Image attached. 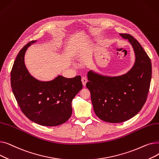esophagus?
<instances>
[{
	"mask_svg": "<svg viewBox=\"0 0 159 159\" xmlns=\"http://www.w3.org/2000/svg\"><path fill=\"white\" fill-rule=\"evenodd\" d=\"M81 80H82V84H83V86H86V82H88V80H87V79H86V78H85V77H82Z\"/></svg>",
	"mask_w": 159,
	"mask_h": 159,
	"instance_id": "esophagus-1",
	"label": "esophagus"
}]
</instances>
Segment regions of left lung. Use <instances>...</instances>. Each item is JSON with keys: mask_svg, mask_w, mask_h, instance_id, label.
<instances>
[{"mask_svg": "<svg viewBox=\"0 0 159 159\" xmlns=\"http://www.w3.org/2000/svg\"><path fill=\"white\" fill-rule=\"evenodd\" d=\"M120 35L128 39L134 49V66L126 74L119 77L102 76L90 71L86 83L96 115L110 123L126 121L141 110L152 79L151 60L143 48L131 35Z\"/></svg>", "mask_w": 159, "mask_h": 159, "instance_id": "obj_1", "label": "left lung"}]
</instances>
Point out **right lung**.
Returning a JSON list of instances; mask_svg holds the SVG:
<instances>
[{"mask_svg":"<svg viewBox=\"0 0 159 159\" xmlns=\"http://www.w3.org/2000/svg\"><path fill=\"white\" fill-rule=\"evenodd\" d=\"M31 40L19 52L11 71V86L22 112L30 120L44 126H56L68 120L71 102L82 88L80 75L68 79L58 76L41 82L31 76L24 64V55Z\"/></svg>","mask_w":159,"mask_h":159,"instance_id":"right-lung-1","label":"right lung"}]
</instances>
